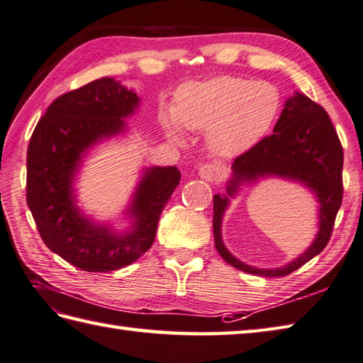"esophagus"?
<instances>
[{
    "mask_svg": "<svg viewBox=\"0 0 363 363\" xmlns=\"http://www.w3.org/2000/svg\"><path fill=\"white\" fill-rule=\"evenodd\" d=\"M225 169L220 165H212V163H208V165H203L200 169H198V176L204 181L209 182H217L223 177Z\"/></svg>",
    "mask_w": 363,
    "mask_h": 363,
    "instance_id": "esophagus-1",
    "label": "esophagus"
}]
</instances>
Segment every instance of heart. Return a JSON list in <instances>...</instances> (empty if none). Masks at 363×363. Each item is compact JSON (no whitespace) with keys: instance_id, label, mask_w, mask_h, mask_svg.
<instances>
[{"instance_id":"heart-1","label":"heart","mask_w":363,"mask_h":363,"mask_svg":"<svg viewBox=\"0 0 363 363\" xmlns=\"http://www.w3.org/2000/svg\"><path fill=\"white\" fill-rule=\"evenodd\" d=\"M280 102L279 89L267 82L214 77L181 86L173 115L165 113L162 125L173 141H182L179 125L208 130L206 143L211 151L220 157H233L248 151L271 130Z\"/></svg>"}]
</instances>
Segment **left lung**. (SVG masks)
<instances>
[{
    "instance_id": "1",
    "label": "left lung",
    "mask_w": 363,
    "mask_h": 363,
    "mask_svg": "<svg viewBox=\"0 0 363 363\" xmlns=\"http://www.w3.org/2000/svg\"><path fill=\"white\" fill-rule=\"evenodd\" d=\"M343 149L328 113L321 105L299 91L286 99L283 111L271 137L262 138L250 151L231 165L226 194L214 195L216 248L228 264L247 274L283 277L315 258L328 245L337 212L342 206ZM277 179L301 183L318 203V231L308 250L280 268H257L240 262L225 248L221 225L230 200L244 186H252L262 179Z\"/></svg>"
}]
</instances>
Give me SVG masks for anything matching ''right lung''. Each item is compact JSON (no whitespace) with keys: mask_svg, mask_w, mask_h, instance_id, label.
Returning <instances> with one entry per match:
<instances>
[{"mask_svg":"<svg viewBox=\"0 0 363 363\" xmlns=\"http://www.w3.org/2000/svg\"><path fill=\"white\" fill-rule=\"evenodd\" d=\"M141 99L113 77L66 92L48 106L26 154V203L42 240L86 272H110L151 248L163 208L181 181L176 167H143L123 225L97 220L78 206L77 181L96 147L127 137Z\"/></svg>","mask_w":363,"mask_h":363,"instance_id":"1","label":"right lung"}]
</instances>
